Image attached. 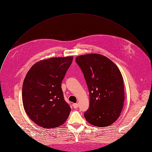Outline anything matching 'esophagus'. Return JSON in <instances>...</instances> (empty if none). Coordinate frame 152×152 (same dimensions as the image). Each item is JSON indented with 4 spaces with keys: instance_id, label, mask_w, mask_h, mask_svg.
<instances>
[{
    "instance_id": "obj_1",
    "label": "esophagus",
    "mask_w": 152,
    "mask_h": 152,
    "mask_svg": "<svg viewBox=\"0 0 152 152\" xmlns=\"http://www.w3.org/2000/svg\"><path fill=\"white\" fill-rule=\"evenodd\" d=\"M78 104L77 103H74V104H73V107L75 108V109H76V108H77L78 107Z\"/></svg>"
}]
</instances>
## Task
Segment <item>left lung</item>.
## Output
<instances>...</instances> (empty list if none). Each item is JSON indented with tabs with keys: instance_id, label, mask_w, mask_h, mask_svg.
I'll return each mask as SVG.
<instances>
[{
	"instance_id": "8db88e82",
	"label": "left lung",
	"mask_w": 152,
	"mask_h": 152,
	"mask_svg": "<svg viewBox=\"0 0 152 152\" xmlns=\"http://www.w3.org/2000/svg\"><path fill=\"white\" fill-rule=\"evenodd\" d=\"M89 91L90 106L84 113L94 126L106 127L118 118L125 101L124 78L117 65L99 54L77 56Z\"/></svg>"
}]
</instances>
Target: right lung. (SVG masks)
I'll list each match as a JSON object with an SVG mask.
<instances>
[{
    "label": "right lung",
    "mask_w": 152,
    "mask_h": 152,
    "mask_svg": "<svg viewBox=\"0 0 152 152\" xmlns=\"http://www.w3.org/2000/svg\"><path fill=\"white\" fill-rule=\"evenodd\" d=\"M73 56L39 60L27 72L23 85V103L26 114L44 128L64 124L71 108L66 103L61 84Z\"/></svg>",
    "instance_id": "1"
}]
</instances>
